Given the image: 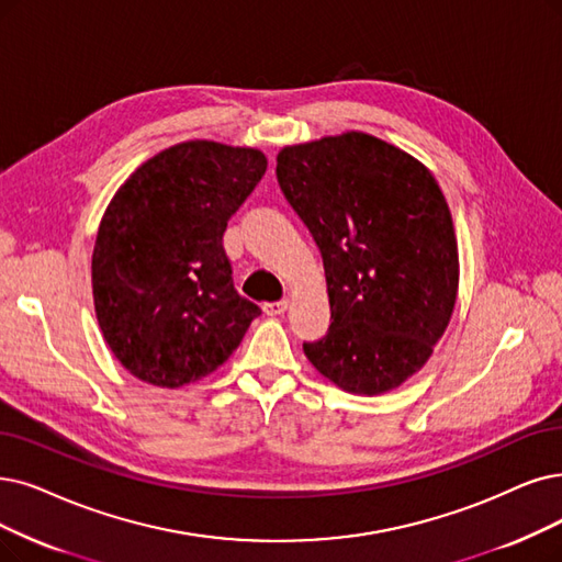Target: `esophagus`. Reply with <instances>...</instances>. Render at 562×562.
I'll list each match as a JSON object with an SVG mask.
<instances>
[{"label": "esophagus", "instance_id": "esophagus-1", "mask_svg": "<svg viewBox=\"0 0 562 562\" xmlns=\"http://www.w3.org/2000/svg\"><path fill=\"white\" fill-rule=\"evenodd\" d=\"M288 308V300H279V302H267L262 306V311L267 313V316H281V313Z\"/></svg>", "mask_w": 562, "mask_h": 562}]
</instances>
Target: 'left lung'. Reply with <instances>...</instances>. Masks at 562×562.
<instances>
[{"label":"left lung","mask_w":562,"mask_h":562,"mask_svg":"<svg viewBox=\"0 0 562 562\" xmlns=\"http://www.w3.org/2000/svg\"><path fill=\"white\" fill-rule=\"evenodd\" d=\"M277 179L323 256L331 325L304 352L355 394L398 387L452 318L450 207L419 161L367 133L285 147Z\"/></svg>","instance_id":"1"}]
</instances>
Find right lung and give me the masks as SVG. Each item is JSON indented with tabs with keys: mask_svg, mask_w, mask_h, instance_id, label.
Listing matches in <instances>:
<instances>
[{
	"mask_svg": "<svg viewBox=\"0 0 562 562\" xmlns=\"http://www.w3.org/2000/svg\"><path fill=\"white\" fill-rule=\"evenodd\" d=\"M265 170L258 149L182 143L143 164L108 205L92 256L97 318L145 383L212 373L260 316L235 290L223 233Z\"/></svg>",
	"mask_w": 562,
	"mask_h": 562,
	"instance_id": "add662e5",
	"label": "right lung"
}]
</instances>
